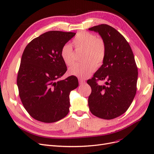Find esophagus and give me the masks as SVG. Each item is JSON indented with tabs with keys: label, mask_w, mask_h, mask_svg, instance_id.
I'll use <instances>...</instances> for the list:
<instances>
[{
	"label": "esophagus",
	"mask_w": 154,
	"mask_h": 154,
	"mask_svg": "<svg viewBox=\"0 0 154 154\" xmlns=\"http://www.w3.org/2000/svg\"><path fill=\"white\" fill-rule=\"evenodd\" d=\"M79 84H84L85 83V81L84 79H79Z\"/></svg>",
	"instance_id": "esophagus-1"
}]
</instances>
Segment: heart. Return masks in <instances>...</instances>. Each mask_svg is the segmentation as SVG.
<instances>
[{"instance_id": "b5f03b06", "label": "heart", "mask_w": 154, "mask_h": 154, "mask_svg": "<svg viewBox=\"0 0 154 154\" xmlns=\"http://www.w3.org/2000/svg\"><path fill=\"white\" fill-rule=\"evenodd\" d=\"M72 43L77 50H83L82 59L85 62L73 65L69 73L79 78L88 77L95 71L96 65L100 66L104 62L107 51L106 42L103 38L84 31L77 33ZM60 55L66 65L70 66L74 63V52L70 44L62 46Z\"/></svg>"}]
</instances>
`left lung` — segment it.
I'll use <instances>...</instances> for the list:
<instances>
[{
  "instance_id": "obj_1",
  "label": "left lung",
  "mask_w": 154,
  "mask_h": 154,
  "mask_svg": "<svg viewBox=\"0 0 154 154\" xmlns=\"http://www.w3.org/2000/svg\"><path fill=\"white\" fill-rule=\"evenodd\" d=\"M98 32L106 44L103 64L88 83L91 88L88 105L92 114L111 119L129 108L137 92L138 68L128 42L114 28L102 24L89 29ZM106 81V85L97 82Z\"/></svg>"
}]
</instances>
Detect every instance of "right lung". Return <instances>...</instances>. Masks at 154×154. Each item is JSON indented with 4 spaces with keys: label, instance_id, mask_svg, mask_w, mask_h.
I'll use <instances>...</instances> for the list:
<instances>
[{
    "label": "right lung",
    "instance_id": "1",
    "mask_svg": "<svg viewBox=\"0 0 154 154\" xmlns=\"http://www.w3.org/2000/svg\"><path fill=\"white\" fill-rule=\"evenodd\" d=\"M75 32L50 31L33 39L23 51L17 85L24 108L38 121L53 123L69 111L70 92L79 85L71 75L58 81L66 72L60 55L62 46Z\"/></svg>",
    "mask_w": 154,
    "mask_h": 154
}]
</instances>
